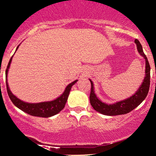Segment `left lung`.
<instances>
[{"label":"left lung","mask_w":156,"mask_h":156,"mask_svg":"<svg viewBox=\"0 0 156 156\" xmlns=\"http://www.w3.org/2000/svg\"><path fill=\"white\" fill-rule=\"evenodd\" d=\"M135 43L137 45L138 52L146 59V76H145L141 86L139 87L138 91L129 99L123 100V101L117 102V103L114 104H106L101 102L97 97L94 91L93 83L89 80L91 85L89 100H90L91 106L97 112L101 113L102 114L107 115V116H116V115L128 114V113L131 112L132 110H133L136 107H137L146 99L147 95H148L151 82V67L147 57L144 54L142 45L140 44V42L137 39H136Z\"/></svg>","instance_id":"left-lung-1"}]
</instances>
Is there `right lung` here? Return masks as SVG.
<instances>
[{
	"mask_svg": "<svg viewBox=\"0 0 156 156\" xmlns=\"http://www.w3.org/2000/svg\"><path fill=\"white\" fill-rule=\"evenodd\" d=\"M17 48L16 50H18ZM12 57L10 58L8 65L7 66V69L5 70V76H6V87H7V91L8 94L9 96L10 100H11L12 103L14 104L15 106L22 110L27 114H28L31 116H39V117H44V118H48V117H50L54 116V115L58 114L59 112H61L65 107L66 102L67 101L68 96L69 94L70 90H71L72 87L77 82V80L74 81L71 84L67 85L66 87L65 91L62 94L60 97L57 98L54 101H47V102H42V103H37V104H30L27 103V102H24L21 101L17 98L16 96L12 94L11 91H10L9 87H8V82H7V75H8V71L9 69L10 62H11Z\"/></svg>",
	"mask_w": 156,
	"mask_h": 156,
	"instance_id": "1",
	"label": "right lung"
}]
</instances>
